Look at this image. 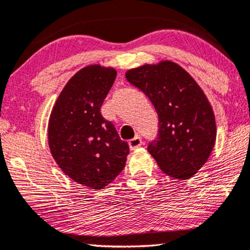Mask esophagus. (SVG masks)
I'll list each match as a JSON object with an SVG mask.
<instances>
[{
	"label": "esophagus",
	"mask_w": 250,
	"mask_h": 250,
	"mask_svg": "<svg viewBox=\"0 0 250 250\" xmlns=\"http://www.w3.org/2000/svg\"><path fill=\"white\" fill-rule=\"evenodd\" d=\"M142 144H143V141H142V138L139 137V136H136V137H134L132 139H130V141H129V147H130L131 149H135V148L139 147V146H141Z\"/></svg>",
	"instance_id": "obj_1"
}]
</instances>
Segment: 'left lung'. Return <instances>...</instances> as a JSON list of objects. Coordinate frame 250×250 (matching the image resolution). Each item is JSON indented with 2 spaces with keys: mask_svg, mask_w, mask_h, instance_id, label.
Here are the masks:
<instances>
[{
  "mask_svg": "<svg viewBox=\"0 0 250 250\" xmlns=\"http://www.w3.org/2000/svg\"><path fill=\"white\" fill-rule=\"evenodd\" d=\"M125 78L149 98L159 116V137L148 152L165 172L188 179L208 161L216 142V121L197 81L170 61L144 64Z\"/></svg>",
  "mask_w": 250,
  "mask_h": 250,
  "instance_id": "obj_1",
  "label": "left lung"
}]
</instances>
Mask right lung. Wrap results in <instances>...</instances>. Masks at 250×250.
I'll return each instance as SVG.
<instances>
[{"label":"right lung","mask_w":250,"mask_h":250,"mask_svg":"<svg viewBox=\"0 0 250 250\" xmlns=\"http://www.w3.org/2000/svg\"><path fill=\"white\" fill-rule=\"evenodd\" d=\"M116 78L113 67L95 64L76 72L50 114L48 142L58 167L73 181L102 189L123 170L129 154L101 107Z\"/></svg>","instance_id":"1"}]
</instances>
